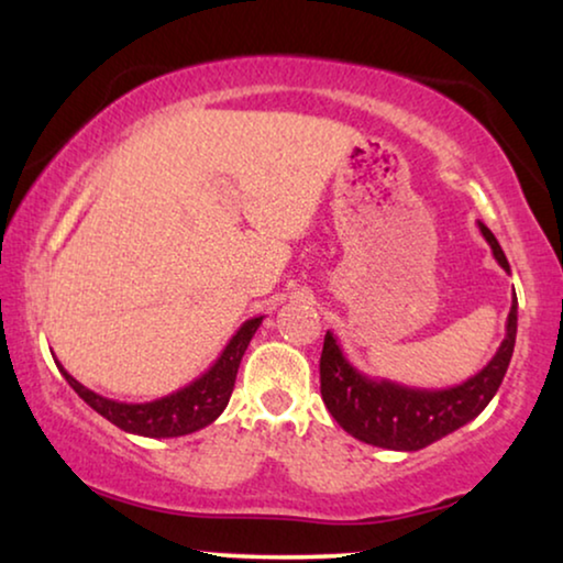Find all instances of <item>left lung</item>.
Instances as JSON below:
<instances>
[{
  "mask_svg": "<svg viewBox=\"0 0 563 563\" xmlns=\"http://www.w3.org/2000/svg\"><path fill=\"white\" fill-rule=\"evenodd\" d=\"M477 225L483 239L490 243L493 256L498 258L505 272H510L508 258H505L490 228L483 223ZM516 332L518 299L512 297L508 322H505V340L500 342L498 353L493 355V361L460 386L429 390L365 376L347 361L338 338L328 330L320 357L322 401L332 419L350 437L361 439L365 444L396 452L423 450V446L439 442L442 437L479 417L485 406L493 401L510 365Z\"/></svg>",
  "mask_w": 563,
  "mask_h": 563,
  "instance_id": "1",
  "label": "left lung"
}]
</instances>
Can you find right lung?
Segmentation results:
<instances>
[{"mask_svg":"<svg viewBox=\"0 0 563 563\" xmlns=\"http://www.w3.org/2000/svg\"><path fill=\"white\" fill-rule=\"evenodd\" d=\"M262 317H251L235 330V335L228 340L223 353L218 355V361L210 368L198 376L187 386L173 390V394L154 398V401L144 404H126V401H113L96 390L86 388L84 383H78L70 376L63 365L55 361L63 378L68 380V386L91 406L96 413H101L103 419H109L113 427L129 431V434H140L150 439H169V437H185L192 431L206 429L208 423H213L221 417L223 409L231 401L235 373H239L241 357L246 353L251 338L256 335Z\"/></svg>","mask_w":563,"mask_h":563,"instance_id":"right-lung-1","label":"right lung"}]
</instances>
